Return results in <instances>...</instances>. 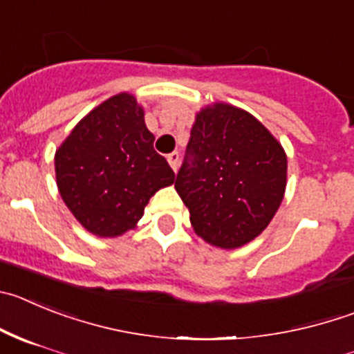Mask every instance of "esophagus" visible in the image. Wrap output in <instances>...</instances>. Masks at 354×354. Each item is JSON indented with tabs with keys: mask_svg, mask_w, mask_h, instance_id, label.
<instances>
[{
	"mask_svg": "<svg viewBox=\"0 0 354 354\" xmlns=\"http://www.w3.org/2000/svg\"><path fill=\"white\" fill-rule=\"evenodd\" d=\"M168 163H170L171 170L177 171V168H179V163H180L179 152H171V154H168Z\"/></svg>",
	"mask_w": 354,
	"mask_h": 354,
	"instance_id": "esophagus-1",
	"label": "esophagus"
}]
</instances>
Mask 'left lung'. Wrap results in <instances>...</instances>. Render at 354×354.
Instances as JSON below:
<instances>
[{
	"label": "left lung",
	"instance_id": "1",
	"mask_svg": "<svg viewBox=\"0 0 354 354\" xmlns=\"http://www.w3.org/2000/svg\"><path fill=\"white\" fill-rule=\"evenodd\" d=\"M286 171L283 145L254 115L214 103L196 113L175 189L196 235L236 249L272 221L284 198Z\"/></svg>",
	"mask_w": 354,
	"mask_h": 354
}]
</instances>
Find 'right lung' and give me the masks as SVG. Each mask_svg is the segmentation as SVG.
I'll use <instances>...</instances> for the list:
<instances>
[{
  "instance_id": "right-lung-1",
  "label": "right lung",
  "mask_w": 354,
  "mask_h": 354,
  "mask_svg": "<svg viewBox=\"0 0 354 354\" xmlns=\"http://www.w3.org/2000/svg\"><path fill=\"white\" fill-rule=\"evenodd\" d=\"M152 144L144 109L128 93L71 129L54 158L57 189L87 232L112 239L133 230L152 194L174 184V170Z\"/></svg>"
}]
</instances>
